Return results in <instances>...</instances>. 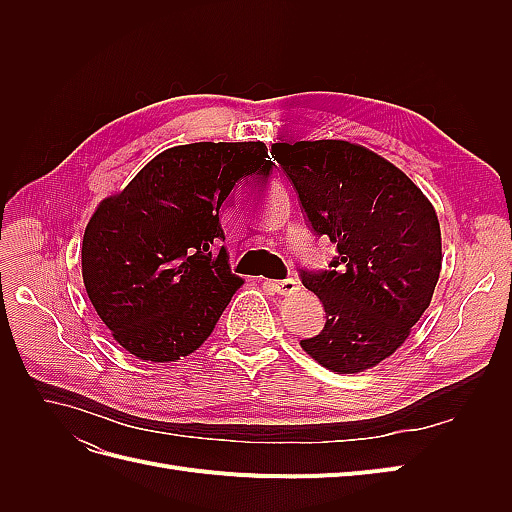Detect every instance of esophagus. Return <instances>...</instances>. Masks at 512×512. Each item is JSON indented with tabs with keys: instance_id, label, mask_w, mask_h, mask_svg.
<instances>
[{
	"instance_id": "34e87169",
	"label": "esophagus",
	"mask_w": 512,
	"mask_h": 512,
	"mask_svg": "<svg viewBox=\"0 0 512 512\" xmlns=\"http://www.w3.org/2000/svg\"><path fill=\"white\" fill-rule=\"evenodd\" d=\"M271 290L277 292V294H292L299 290V282L292 280V277H288V280H277V282H269Z\"/></svg>"
}]
</instances>
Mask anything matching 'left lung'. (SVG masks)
Masks as SVG:
<instances>
[{"label": "left lung", "mask_w": 512, "mask_h": 512, "mask_svg": "<svg viewBox=\"0 0 512 512\" xmlns=\"http://www.w3.org/2000/svg\"><path fill=\"white\" fill-rule=\"evenodd\" d=\"M271 153L314 235L337 245L329 269L299 271L327 318L301 348L337 374L374 367L431 303L442 269L436 209L397 166L361 145L275 143Z\"/></svg>", "instance_id": "8db88e82"}]
</instances>
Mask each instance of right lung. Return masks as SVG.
Returning a JSON list of instances; mask_svg holds the SVG:
<instances>
[{
    "label": "right lung",
    "mask_w": 512,
    "mask_h": 512,
    "mask_svg": "<svg viewBox=\"0 0 512 512\" xmlns=\"http://www.w3.org/2000/svg\"><path fill=\"white\" fill-rule=\"evenodd\" d=\"M267 145L192 143L162 151L85 228L83 282L115 342L141 361L192 354L232 294L220 207L271 166Z\"/></svg>",
    "instance_id": "add662e5"
}]
</instances>
